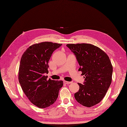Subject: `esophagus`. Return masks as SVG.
I'll return each mask as SVG.
<instances>
[{"mask_svg": "<svg viewBox=\"0 0 127 127\" xmlns=\"http://www.w3.org/2000/svg\"><path fill=\"white\" fill-rule=\"evenodd\" d=\"M64 83H65V84L67 85H69V84H70L71 83H72L71 82H69V81H64Z\"/></svg>", "mask_w": 127, "mask_h": 127, "instance_id": "esophagus-1", "label": "esophagus"}]
</instances>
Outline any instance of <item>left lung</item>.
Masks as SVG:
<instances>
[{"label":"left lung","mask_w":127,"mask_h":127,"mask_svg":"<svg viewBox=\"0 0 127 127\" xmlns=\"http://www.w3.org/2000/svg\"><path fill=\"white\" fill-rule=\"evenodd\" d=\"M76 57L84 75V85L78 83L79 91L75 93L76 101L84 106H94L101 101L112 81L113 68L107 54L98 47L90 44H67Z\"/></svg>","instance_id":"8db88e82"}]
</instances>
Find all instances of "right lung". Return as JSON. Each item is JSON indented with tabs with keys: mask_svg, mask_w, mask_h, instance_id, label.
<instances>
[{
	"mask_svg": "<svg viewBox=\"0 0 127 127\" xmlns=\"http://www.w3.org/2000/svg\"><path fill=\"white\" fill-rule=\"evenodd\" d=\"M62 44L42 42L29 46L21 59L18 80L23 92L39 108L51 106L58 98L63 81L47 80L48 63L53 52Z\"/></svg>",
	"mask_w": 127,
	"mask_h": 127,
	"instance_id": "1",
	"label": "right lung"
}]
</instances>
